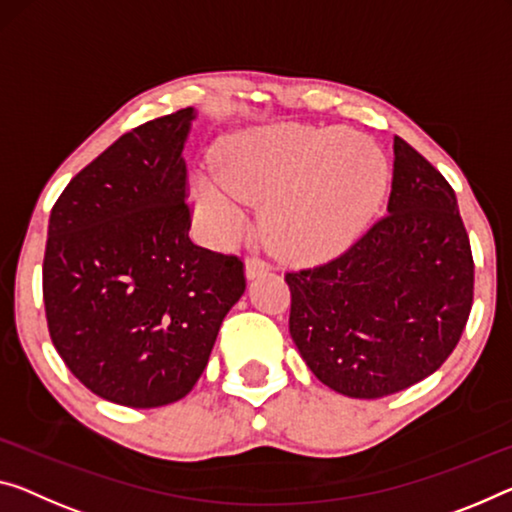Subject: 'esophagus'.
<instances>
[{
    "label": "esophagus",
    "instance_id": "esophagus-1",
    "mask_svg": "<svg viewBox=\"0 0 512 512\" xmlns=\"http://www.w3.org/2000/svg\"><path fill=\"white\" fill-rule=\"evenodd\" d=\"M265 272H270V265H267L263 258H258V256H251V258H247V263H245V277L251 281V279H256V277H261V274H265Z\"/></svg>",
    "mask_w": 512,
    "mask_h": 512
}]
</instances>
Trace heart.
I'll return each mask as SVG.
<instances>
[{"label": "heart", "mask_w": 512, "mask_h": 512, "mask_svg": "<svg viewBox=\"0 0 512 512\" xmlns=\"http://www.w3.org/2000/svg\"><path fill=\"white\" fill-rule=\"evenodd\" d=\"M387 162L373 141L348 130L297 123L270 125L233 137L222 148L217 174L194 180L203 219L235 235L240 203L265 206L272 249L293 261H322L348 249L380 206Z\"/></svg>", "instance_id": "heart-1"}]
</instances>
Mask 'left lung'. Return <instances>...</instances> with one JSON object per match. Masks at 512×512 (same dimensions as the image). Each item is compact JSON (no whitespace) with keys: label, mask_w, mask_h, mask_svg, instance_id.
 Wrapping results in <instances>:
<instances>
[{"label":"left lung","mask_w":512,"mask_h":512,"mask_svg":"<svg viewBox=\"0 0 512 512\" xmlns=\"http://www.w3.org/2000/svg\"><path fill=\"white\" fill-rule=\"evenodd\" d=\"M290 336L322 384L382 398L426 380L458 345L474 258L446 178L393 137L387 215L343 256L288 272Z\"/></svg>","instance_id":"left-lung-1"}]
</instances>
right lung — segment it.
I'll return each instance as SVG.
<instances>
[{
  "label": "right lung",
  "instance_id": "add662e5",
  "mask_svg": "<svg viewBox=\"0 0 512 512\" xmlns=\"http://www.w3.org/2000/svg\"><path fill=\"white\" fill-rule=\"evenodd\" d=\"M194 107L125 132L54 203L43 261L52 343L109 403L185 398L245 293L238 256L190 240L183 148Z\"/></svg>",
  "mask_w": 512,
  "mask_h": 512
}]
</instances>
